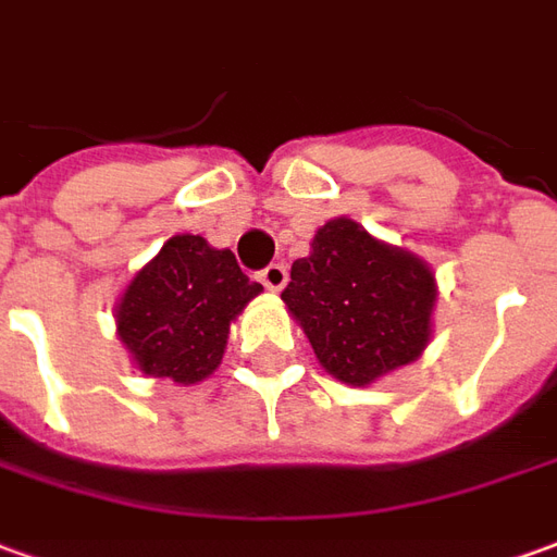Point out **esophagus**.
I'll list each match as a JSON object with an SVG mask.
<instances>
[{"instance_id": "esophagus-1", "label": "esophagus", "mask_w": 557, "mask_h": 557, "mask_svg": "<svg viewBox=\"0 0 557 557\" xmlns=\"http://www.w3.org/2000/svg\"><path fill=\"white\" fill-rule=\"evenodd\" d=\"M259 280H262V286H265V289L280 292L283 286H286V280H289V271H286V265L274 262V265H268L259 271Z\"/></svg>"}]
</instances>
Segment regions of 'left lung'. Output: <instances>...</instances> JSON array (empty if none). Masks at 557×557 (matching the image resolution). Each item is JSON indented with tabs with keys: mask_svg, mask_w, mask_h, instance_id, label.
I'll list each match as a JSON object with an SVG mask.
<instances>
[{
	"mask_svg": "<svg viewBox=\"0 0 557 557\" xmlns=\"http://www.w3.org/2000/svg\"><path fill=\"white\" fill-rule=\"evenodd\" d=\"M280 298L334 380L371 386L422 356L437 283L419 256L337 216L313 235L310 256L292 262Z\"/></svg>",
	"mask_w": 557,
	"mask_h": 557,
	"instance_id": "obj_1",
	"label": "left lung"
}]
</instances>
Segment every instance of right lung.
<instances>
[{
	"label": "right lung",
	"instance_id": "1",
	"mask_svg": "<svg viewBox=\"0 0 557 557\" xmlns=\"http://www.w3.org/2000/svg\"><path fill=\"white\" fill-rule=\"evenodd\" d=\"M262 292L201 235H174L116 301V334L147 376L181 386L208 380L228 344V325Z\"/></svg>",
	"mask_w": 557,
	"mask_h": 557
}]
</instances>
